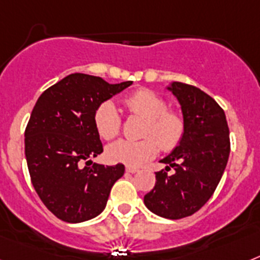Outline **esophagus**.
I'll return each instance as SVG.
<instances>
[{"instance_id":"34e87169","label":"esophagus","mask_w":260,"mask_h":260,"mask_svg":"<svg viewBox=\"0 0 260 260\" xmlns=\"http://www.w3.org/2000/svg\"><path fill=\"white\" fill-rule=\"evenodd\" d=\"M125 171L128 172V173H136V172H139V169L135 167H126Z\"/></svg>"}]
</instances>
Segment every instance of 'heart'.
<instances>
[{"mask_svg":"<svg viewBox=\"0 0 260 260\" xmlns=\"http://www.w3.org/2000/svg\"><path fill=\"white\" fill-rule=\"evenodd\" d=\"M126 111L147 120L141 141L120 140L107 148V158L111 162L139 167L153 158L158 152L173 150L185 134V120L176 111H169V104L158 93L150 89H136L123 99ZM93 124L103 140H112L121 129V117L111 102H104L93 113Z\"/></svg>","mask_w":260,"mask_h":260,"instance_id":"heart-1","label":"heart"}]
</instances>
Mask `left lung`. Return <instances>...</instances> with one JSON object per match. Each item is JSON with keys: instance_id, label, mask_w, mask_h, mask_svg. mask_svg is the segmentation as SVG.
Segmentation results:
<instances>
[{"instance_id": "left-lung-1", "label": "left lung", "mask_w": 260, "mask_h": 260, "mask_svg": "<svg viewBox=\"0 0 260 260\" xmlns=\"http://www.w3.org/2000/svg\"><path fill=\"white\" fill-rule=\"evenodd\" d=\"M173 95L181 104L185 134L181 143L161 162L156 185L144 196L152 213L180 219L200 210L217 189L230 154L228 120L219 104L197 87L173 82ZM173 167L175 173L168 175Z\"/></svg>"}]
</instances>
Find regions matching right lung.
<instances>
[{
	"label": "right lung",
	"instance_id": "right-lung-1",
	"mask_svg": "<svg viewBox=\"0 0 260 260\" xmlns=\"http://www.w3.org/2000/svg\"><path fill=\"white\" fill-rule=\"evenodd\" d=\"M131 84H110L100 76L76 73L37 100L25 129L26 161L37 194L62 221L78 223L99 215L113 184L124 174L123 164H80L103 152L93 124L96 108Z\"/></svg>",
	"mask_w": 260,
	"mask_h": 260
}]
</instances>
